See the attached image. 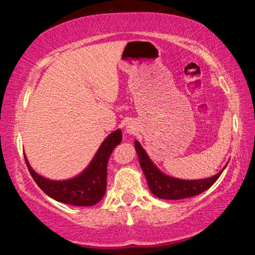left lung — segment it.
Here are the masks:
<instances>
[{"mask_svg":"<svg viewBox=\"0 0 255 255\" xmlns=\"http://www.w3.org/2000/svg\"><path fill=\"white\" fill-rule=\"evenodd\" d=\"M135 149L138 155V159H139L141 170H143L144 174L147 180L148 188L150 192L153 193L155 197L159 198V199H166V200H179L184 199V198H190L197 195H200L201 192L206 191L209 189L216 181L218 180L219 176L225 170L226 165L223 167L221 172L215 174L210 178L206 179H199V180H183L170 176L158 169L155 165L152 159L146 153V150L141 147L139 141L135 140Z\"/></svg>","mask_w":255,"mask_h":255,"instance_id":"left-lung-1","label":"left lung"}]
</instances>
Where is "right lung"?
Instances as JSON below:
<instances>
[{
	"instance_id": "1",
	"label": "right lung",
	"mask_w": 255,
	"mask_h": 255,
	"mask_svg": "<svg viewBox=\"0 0 255 255\" xmlns=\"http://www.w3.org/2000/svg\"><path fill=\"white\" fill-rule=\"evenodd\" d=\"M123 140L122 129L111 132L97 150L92 161L80 174L66 180H50L38 174L24 155L30 174L42 191L63 204L90 207L98 204L106 193L107 165L116 146Z\"/></svg>"
}]
</instances>
